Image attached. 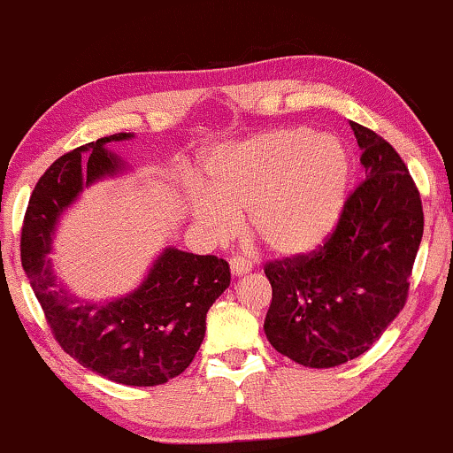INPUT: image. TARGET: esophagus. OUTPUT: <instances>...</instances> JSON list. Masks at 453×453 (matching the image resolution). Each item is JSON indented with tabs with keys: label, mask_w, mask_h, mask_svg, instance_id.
Returning <instances> with one entry per match:
<instances>
[{
	"label": "esophagus",
	"mask_w": 453,
	"mask_h": 453,
	"mask_svg": "<svg viewBox=\"0 0 453 453\" xmlns=\"http://www.w3.org/2000/svg\"><path fill=\"white\" fill-rule=\"evenodd\" d=\"M250 271H252V262H250L248 258H242V256L231 258V275L233 277H242Z\"/></svg>",
	"instance_id": "esophagus-1"
}]
</instances>
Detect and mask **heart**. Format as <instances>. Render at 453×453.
I'll return each mask as SVG.
<instances>
[{"instance_id":"1","label":"heart","mask_w":453,"mask_h":453,"mask_svg":"<svg viewBox=\"0 0 453 453\" xmlns=\"http://www.w3.org/2000/svg\"><path fill=\"white\" fill-rule=\"evenodd\" d=\"M203 174L205 187L187 188V205L205 235L233 237L248 211L250 231L269 252L296 258L319 250L338 225L350 164L338 138L288 127L214 150Z\"/></svg>"}]
</instances>
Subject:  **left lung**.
I'll return each instance as SVG.
<instances>
[{
  "instance_id": "obj_1",
  "label": "left lung",
  "mask_w": 453,
  "mask_h": 453,
  "mask_svg": "<svg viewBox=\"0 0 453 453\" xmlns=\"http://www.w3.org/2000/svg\"><path fill=\"white\" fill-rule=\"evenodd\" d=\"M365 180L346 199L319 252L269 262L273 300L265 334L277 353L304 367L357 359L405 306L422 242V201L399 153L350 121Z\"/></svg>"
}]
</instances>
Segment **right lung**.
Listing matches in <instances>:
<instances>
[{
  "label": "right lung",
  "instance_id": "1",
  "mask_svg": "<svg viewBox=\"0 0 453 453\" xmlns=\"http://www.w3.org/2000/svg\"><path fill=\"white\" fill-rule=\"evenodd\" d=\"M130 138V132L98 138L48 167L27 208L20 260L65 353L117 384L157 387L191 365L205 336V315L231 283L228 262L165 248L141 286L98 303L69 292L50 258L60 216L83 188L130 170L107 149L109 142Z\"/></svg>",
  "mask_w": 453,
  "mask_h": 453
}]
</instances>
